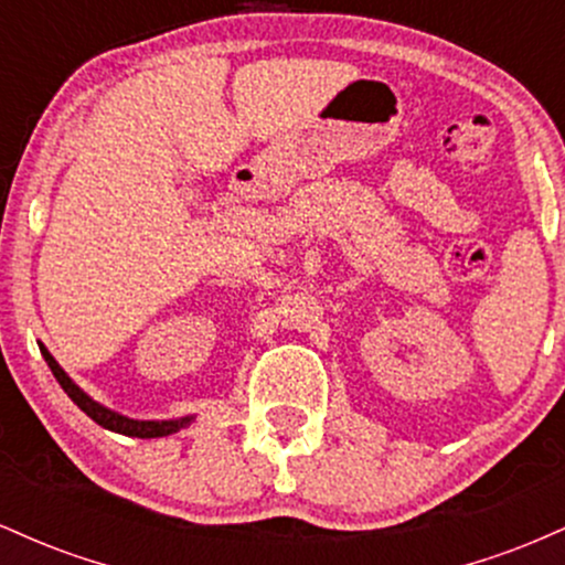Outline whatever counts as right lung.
I'll return each mask as SVG.
<instances>
[{
  "label": "right lung",
  "mask_w": 565,
  "mask_h": 565,
  "mask_svg": "<svg viewBox=\"0 0 565 565\" xmlns=\"http://www.w3.org/2000/svg\"><path fill=\"white\" fill-rule=\"evenodd\" d=\"M39 350H42V355H44V361H47L50 372L55 374V380L61 382L63 391L68 393V398L74 401V404L79 406L89 419H95L97 425L106 427V430L121 433V436H132V438H164V436H172V433L183 430L185 425L193 423V417H180V419H132V417H125V414L114 412V408L97 404L95 398H89V395L84 393L82 387L76 385V382L71 380L66 372H63V366L57 364V361L53 359V353H50L47 348L39 345Z\"/></svg>",
  "instance_id": "right-lung-1"
}]
</instances>
